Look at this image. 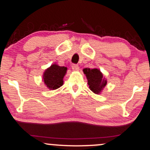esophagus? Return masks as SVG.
<instances>
[{"instance_id": "esophagus-1", "label": "esophagus", "mask_w": 150, "mask_h": 150, "mask_svg": "<svg viewBox=\"0 0 150 150\" xmlns=\"http://www.w3.org/2000/svg\"><path fill=\"white\" fill-rule=\"evenodd\" d=\"M72 69H73V71H78L79 66L76 64H73L72 65Z\"/></svg>"}]
</instances>
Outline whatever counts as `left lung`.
<instances>
[{"label": "left lung", "instance_id": "left-lung-1", "mask_svg": "<svg viewBox=\"0 0 150 150\" xmlns=\"http://www.w3.org/2000/svg\"><path fill=\"white\" fill-rule=\"evenodd\" d=\"M83 73L87 79L89 88L94 94H99L106 87L107 80L103 75L100 70L97 68H84Z\"/></svg>", "mask_w": 150, "mask_h": 150}]
</instances>
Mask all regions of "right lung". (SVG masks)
I'll return each instance as SVG.
<instances>
[{
	"instance_id": "obj_1",
	"label": "right lung",
	"mask_w": 150,
	"mask_h": 150,
	"mask_svg": "<svg viewBox=\"0 0 150 150\" xmlns=\"http://www.w3.org/2000/svg\"><path fill=\"white\" fill-rule=\"evenodd\" d=\"M67 67L53 63L43 74V82L50 90H55L63 85V77L67 73Z\"/></svg>"
}]
</instances>
